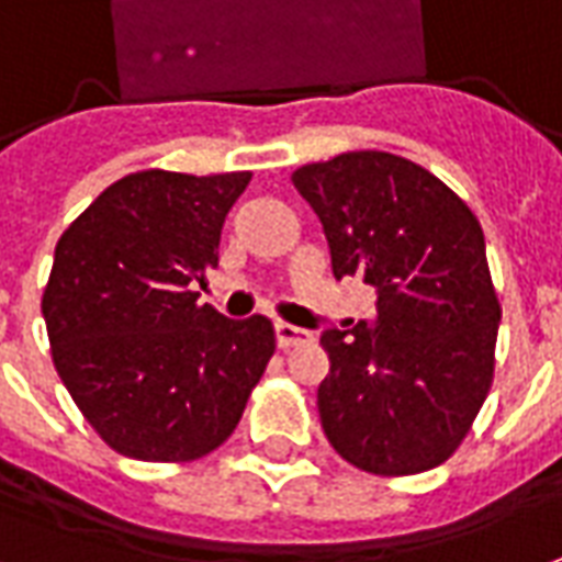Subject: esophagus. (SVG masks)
<instances>
[{"label":"esophagus","mask_w":562,"mask_h":562,"mask_svg":"<svg viewBox=\"0 0 562 562\" xmlns=\"http://www.w3.org/2000/svg\"><path fill=\"white\" fill-rule=\"evenodd\" d=\"M307 328H297V325H289V322H277V344H280V349L301 347V344H307Z\"/></svg>","instance_id":"esophagus-1"}]
</instances>
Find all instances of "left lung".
<instances>
[{
  "instance_id": "1",
  "label": "left lung",
  "mask_w": 562,
  "mask_h": 562,
  "mask_svg": "<svg viewBox=\"0 0 562 562\" xmlns=\"http://www.w3.org/2000/svg\"><path fill=\"white\" fill-rule=\"evenodd\" d=\"M292 182L319 215L337 280L359 273L376 292L374 322L322 331V429L362 472H429L462 445L493 383L502 307L481 222L390 151L307 164Z\"/></svg>"
}]
</instances>
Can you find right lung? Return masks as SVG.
<instances>
[{"label": "right lung", "instance_id": "obj_1", "mask_svg": "<svg viewBox=\"0 0 562 562\" xmlns=\"http://www.w3.org/2000/svg\"><path fill=\"white\" fill-rule=\"evenodd\" d=\"M252 172L143 170L63 231L42 294L63 386L105 445L145 462L213 453L277 349L265 316L225 319L191 282L218 265Z\"/></svg>", "mask_w": 562, "mask_h": 562}]
</instances>
